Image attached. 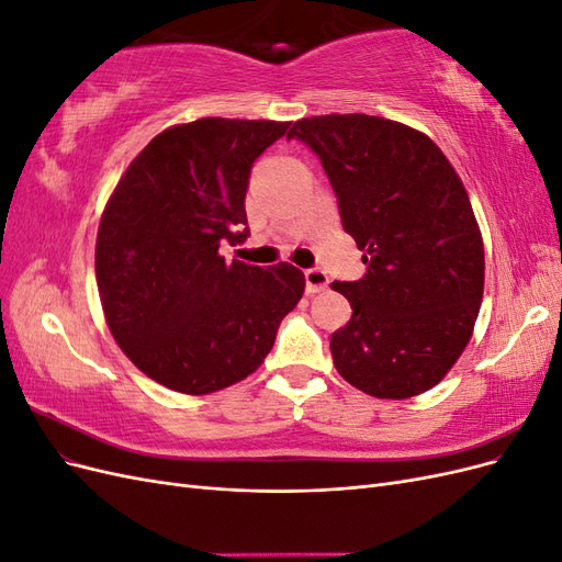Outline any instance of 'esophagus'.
I'll use <instances>...</instances> for the list:
<instances>
[{
    "instance_id": "obj_1",
    "label": "esophagus",
    "mask_w": 562,
    "mask_h": 562,
    "mask_svg": "<svg viewBox=\"0 0 562 562\" xmlns=\"http://www.w3.org/2000/svg\"><path fill=\"white\" fill-rule=\"evenodd\" d=\"M304 281H307V293H312V295L326 291L328 288V274L318 267H312L304 271Z\"/></svg>"
}]
</instances>
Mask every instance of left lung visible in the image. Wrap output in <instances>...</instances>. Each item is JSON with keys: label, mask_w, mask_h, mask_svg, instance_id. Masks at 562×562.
I'll use <instances>...</instances> for the list:
<instances>
[{"label": "left lung", "mask_w": 562, "mask_h": 562, "mask_svg": "<svg viewBox=\"0 0 562 562\" xmlns=\"http://www.w3.org/2000/svg\"><path fill=\"white\" fill-rule=\"evenodd\" d=\"M288 138L318 157L342 227L363 250L366 274L330 283L351 304L330 337L337 372L378 398L436 386L483 300V239L462 180L434 140L391 119H300Z\"/></svg>", "instance_id": "obj_1"}]
</instances>
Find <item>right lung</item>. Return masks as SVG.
I'll use <instances>...</instances> for the list:
<instances>
[{"instance_id":"obj_1","label":"right lung","mask_w":562,"mask_h":562,"mask_svg":"<svg viewBox=\"0 0 562 562\" xmlns=\"http://www.w3.org/2000/svg\"><path fill=\"white\" fill-rule=\"evenodd\" d=\"M288 124L196 119L159 133L98 227L95 281L116 345L147 378L201 396L258 370L304 293L288 262H225L248 239L252 164Z\"/></svg>"}]
</instances>
